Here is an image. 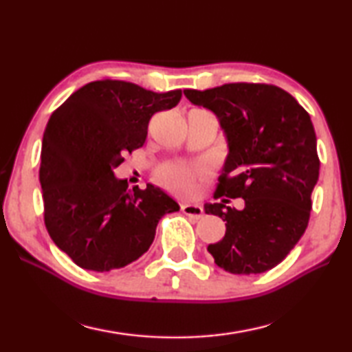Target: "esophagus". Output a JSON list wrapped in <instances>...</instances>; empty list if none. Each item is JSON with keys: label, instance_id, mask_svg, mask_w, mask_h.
Returning <instances> with one entry per match:
<instances>
[{"label": "esophagus", "instance_id": "34e87169", "mask_svg": "<svg viewBox=\"0 0 352 352\" xmlns=\"http://www.w3.org/2000/svg\"><path fill=\"white\" fill-rule=\"evenodd\" d=\"M182 211H183V214H186V216L192 217V219L204 217V208H201L200 205H195V204H183Z\"/></svg>", "mask_w": 352, "mask_h": 352}]
</instances>
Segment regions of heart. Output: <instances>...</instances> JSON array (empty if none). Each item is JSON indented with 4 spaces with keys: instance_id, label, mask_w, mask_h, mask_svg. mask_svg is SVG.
Instances as JSON below:
<instances>
[{
    "instance_id": "1",
    "label": "heart",
    "mask_w": 352,
    "mask_h": 352,
    "mask_svg": "<svg viewBox=\"0 0 352 352\" xmlns=\"http://www.w3.org/2000/svg\"><path fill=\"white\" fill-rule=\"evenodd\" d=\"M192 177L194 172L182 164L168 166L160 174V178H162L166 186L172 190H177V192H188L192 188Z\"/></svg>"
}]
</instances>
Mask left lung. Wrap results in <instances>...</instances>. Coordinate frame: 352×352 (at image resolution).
<instances>
[{"label":"left lung","mask_w":352,"mask_h":352,"mask_svg":"<svg viewBox=\"0 0 352 352\" xmlns=\"http://www.w3.org/2000/svg\"><path fill=\"white\" fill-rule=\"evenodd\" d=\"M190 104L216 115L226 153L217 197L243 199L242 210L206 204L223 220L222 241L208 245L234 275H256L283 262L307 228L320 160L311 116L294 96L265 83L184 90ZM223 201V200H222Z\"/></svg>","instance_id":"8db88e82"}]
</instances>
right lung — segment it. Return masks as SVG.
Returning a JSON list of instances; mask_svg holds the SVG:
<instances>
[{"label":"right lung","instance_id":"add662e5","mask_svg":"<svg viewBox=\"0 0 352 352\" xmlns=\"http://www.w3.org/2000/svg\"><path fill=\"white\" fill-rule=\"evenodd\" d=\"M182 91L153 93L122 80H98L74 91L46 124L40 155L45 225L56 245L85 270L129 265L152 245L164 214L180 210L153 184L129 189L115 169L144 144L157 111Z\"/></svg>","mask_w":352,"mask_h":352}]
</instances>
